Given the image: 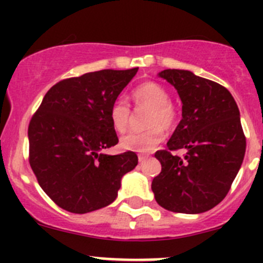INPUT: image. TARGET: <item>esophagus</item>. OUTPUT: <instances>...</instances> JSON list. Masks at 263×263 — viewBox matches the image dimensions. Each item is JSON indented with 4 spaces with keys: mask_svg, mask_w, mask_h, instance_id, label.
Wrapping results in <instances>:
<instances>
[{
    "mask_svg": "<svg viewBox=\"0 0 263 263\" xmlns=\"http://www.w3.org/2000/svg\"><path fill=\"white\" fill-rule=\"evenodd\" d=\"M148 158V155H146V154H139V161L140 163H144L145 160Z\"/></svg>",
    "mask_w": 263,
    "mask_h": 263,
    "instance_id": "1",
    "label": "esophagus"
}]
</instances>
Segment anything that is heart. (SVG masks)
I'll use <instances>...</instances> for the list:
<instances>
[{
    "mask_svg": "<svg viewBox=\"0 0 263 263\" xmlns=\"http://www.w3.org/2000/svg\"><path fill=\"white\" fill-rule=\"evenodd\" d=\"M136 107L148 108L147 126L145 131H134L123 136L119 141L122 148L137 153H147L158 146L164 140V128L171 129L176 124L177 112L171 103V97L165 87L156 82H144L134 89L131 94ZM131 117V109L122 100H117L109 109L112 127L119 134L127 129Z\"/></svg>",
    "mask_w": 263,
    "mask_h": 263,
    "instance_id": "heart-1",
    "label": "heart"
}]
</instances>
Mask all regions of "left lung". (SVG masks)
Segmentation results:
<instances>
[{
    "label": "left lung",
    "mask_w": 263,
    "mask_h": 263,
    "mask_svg": "<svg viewBox=\"0 0 263 263\" xmlns=\"http://www.w3.org/2000/svg\"><path fill=\"white\" fill-rule=\"evenodd\" d=\"M176 87L182 119L168 150L155 153L161 172L153 179L155 200L173 213L201 214L221 202L237 177L246 154L240 113L229 90L188 70L158 73ZM187 151L183 158L173 149Z\"/></svg>",
    "instance_id": "obj_1"
}]
</instances>
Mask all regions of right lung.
<instances>
[{"instance_id": "right-lung-1", "label": "right lung", "mask_w": 263, "mask_h": 263, "mask_svg": "<svg viewBox=\"0 0 263 263\" xmlns=\"http://www.w3.org/2000/svg\"><path fill=\"white\" fill-rule=\"evenodd\" d=\"M137 70H102L57 82L31 118L30 166L63 210L86 214L110 205L122 177L136 168L134 151L108 155L103 150L118 144L109 109Z\"/></svg>"}]
</instances>
